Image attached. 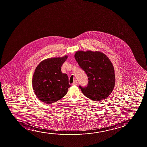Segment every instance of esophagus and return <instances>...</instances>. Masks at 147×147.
I'll list each match as a JSON object with an SVG mask.
<instances>
[{
	"instance_id": "esophagus-1",
	"label": "esophagus",
	"mask_w": 147,
	"mask_h": 147,
	"mask_svg": "<svg viewBox=\"0 0 147 147\" xmlns=\"http://www.w3.org/2000/svg\"><path fill=\"white\" fill-rule=\"evenodd\" d=\"M72 85L77 86L78 85V82L77 81H75V82H74V83H72Z\"/></svg>"
}]
</instances>
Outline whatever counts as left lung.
I'll return each mask as SVG.
<instances>
[{
    "label": "left lung",
    "mask_w": 147,
    "mask_h": 147,
    "mask_svg": "<svg viewBox=\"0 0 147 147\" xmlns=\"http://www.w3.org/2000/svg\"><path fill=\"white\" fill-rule=\"evenodd\" d=\"M75 57L88 78L87 87L79 88L84 95L95 101L103 100L111 94L115 83L113 64L101 52L78 51Z\"/></svg>",
    "instance_id": "left-lung-1"
}]
</instances>
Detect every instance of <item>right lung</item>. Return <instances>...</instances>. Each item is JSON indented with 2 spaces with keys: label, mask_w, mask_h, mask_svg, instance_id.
I'll use <instances>...</instances> for the list:
<instances>
[{
  "label": "right lung",
  "mask_w": 147,
  "mask_h": 147,
  "mask_svg": "<svg viewBox=\"0 0 147 147\" xmlns=\"http://www.w3.org/2000/svg\"><path fill=\"white\" fill-rule=\"evenodd\" d=\"M67 56L48 58L38 64L34 74L32 85L38 98L47 104L58 101L65 95L70 85L61 67Z\"/></svg>",
  "instance_id": "1"
}]
</instances>
